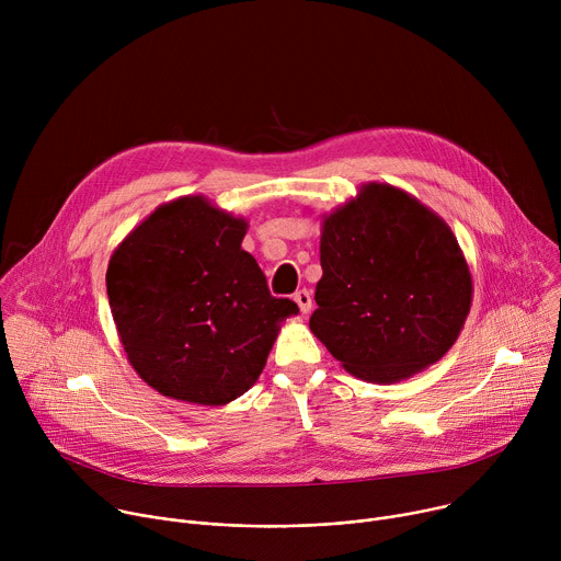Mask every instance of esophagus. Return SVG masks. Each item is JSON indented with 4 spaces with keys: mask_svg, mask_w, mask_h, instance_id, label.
Masks as SVG:
<instances>
[{
    "mask_svg": "<svg viewBox=\"0 0 561 561\" xmlns=\"http://www.w3.org/2000/svg\"><path fill=\"white\" fill-rule=\"evenodd\" d=\"M293 299L297 301V306H299V310H301L304 314L310 312V308H312V297H310L308 290H297V293L293 295Z\"/></svg>",
    "mask_w": 561,
    "mask_h": 561,
    "instance_id": "esophagus-1",
    "label": "esophagus"
}]
</instances>
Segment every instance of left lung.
Masks as SVG:
<instances>
[{
    "label": "left lung",
    "mask_w": 561,
    "mask_h": 561,
    "mask_svg": "<svg viewBox=\"0 0 561 561\" xmlns=\"http://www.w3.org/2000/svg\"><path fill=\"white\" fill-rule=\"evenodd\" d=\"M310 331L351 375L394 383L439 362L472 304L450 226L407 191L368 182L322 221Z\"/></svg>",
    "instance_id": "obj_1"
}]
</instances>
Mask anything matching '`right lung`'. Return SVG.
Instances as JSON below:
<instances>
[{
	"mask_svg": "<svg viewBox=\"0 0 561 561\" xmlns=\"http://www.w3.org/2000/svg\"><path fill=\"white\" fill-rule=\"evenodd\" d=\"M249 221L184 195L157 206L113 251L108 304L135 373L157 392L224 407L262 375L290 299L268 293L242 249Z\"/></svg>",
	"mask_w": 561,
	"mask_h": 561,
	"instance_id": "right-lung-1",
	"label": "right lung"
}]
</instances>
